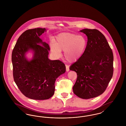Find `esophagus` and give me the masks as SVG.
Returning <instances> with one entry per match:
<instances>
[{
    "label": "esophagus",
    "instance_id": "34e87169",
    "mask_svg": "<svg viewBox=\"0 0 126 126\" xmlns=\"http://www.w3.org/2000/svg\"><path fill=\"white\" fill-rule=\"evenodd\" d=\"M66 71L67 72L69 71V66H68V65H66Z\"/></svg>",
    "mask_w": 126,
    "mask_h": 126
}]
</instances>
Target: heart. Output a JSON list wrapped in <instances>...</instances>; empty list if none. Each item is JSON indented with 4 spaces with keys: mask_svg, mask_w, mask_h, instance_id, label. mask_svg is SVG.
I'll return each mask as SVG.
<instances>
[{
    "mask_svg": "<svg viewBox=\"0 0 126 126\" xmlns=\"http://www.w3.org/2000/svg\"><path fill=\"white\" fill-rule=\"evenodd\" d=\"M86 45V40L83 36L63 33L56 37L54 44H51L50 48L57 57L61 55V50H64L66 60L69 62H73L78 60L83 55Z\"/></svg>",
    "mask_w": 126,
    "mask_h": 126,
    "instance_id": "obj_1",
    "label": "heart"
}]
</instances>
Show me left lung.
I'll return each instance as SVG.
<instances>
[{"mask_svg":"<svg viewBox=\"0 0 126 126\" xmlns=\"http://www.w3.org/2000/svg\"><path fill=\"white\" fill-rule=\"evenodd\" d=\"M87 37L84 54L70 66L77 74L74 93L88 99L99 96L105 91L113 73V55L105 36L96 29L80 31Z\"/></svg>","mask_w":126,"mask_h":126,"instance_id":"8db88e82","label":"left lung"}]
</instances>
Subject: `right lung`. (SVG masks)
Listing matches in <instances>:
<instances>
[{
	"label": "right lung",
	"instance_id": "right-lung-1",
	"mask_svg": "<svg viewBox=\"0 0 126 126\" xmlns=\"http://www.w3.org/2000/svg\"><path fill=\"white\" fill-rule=\"evenodd\" d=\"M46 31L41 28L25 31L12 51L14 81L24 96L33 100H46L53 96L56 79L66 72L62 61L48 58L49 45L40 38ZM30 50L33 57L28 60L26 54Z\"/></svg>",
	"mask_w": 126,
	"mask_h": 126
}]
</instances>
